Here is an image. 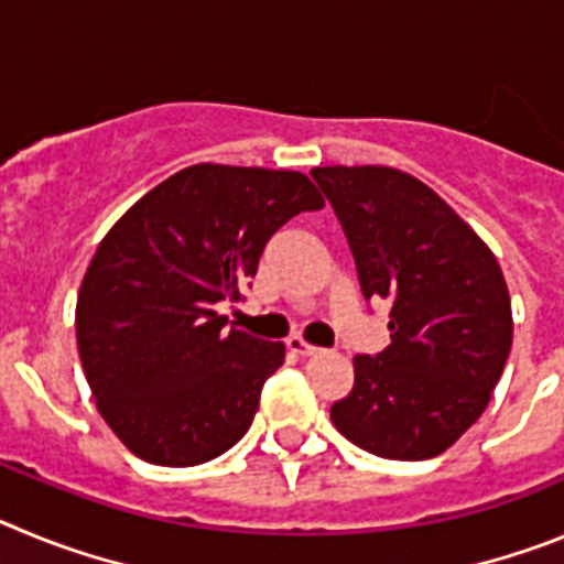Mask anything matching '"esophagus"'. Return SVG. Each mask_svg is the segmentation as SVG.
Wrapping results in <instances>:
<instances>
[{"instance_id": "1", "label": "esophagus", "mask_w": 564, "mask_h": 564, "mask_svg": "<svg viewBox=\"0 0 564 564\" xmlns=\"http://www.w3.org/2000/svg\"><path fill=\"white\" fill-rule=\"evenodd\" d=\"M288 350L291 352H296V356H302V358H311V356H318V347H313V344H307L305 338H299V336H291L288 338Z\"/></svg>"}]
</instances>
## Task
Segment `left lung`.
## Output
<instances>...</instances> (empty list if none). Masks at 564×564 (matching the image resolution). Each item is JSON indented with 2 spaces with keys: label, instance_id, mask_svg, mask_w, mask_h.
<instances>
[{
  "label": "left lung",
  "instance_id": "left-lung-1",
  "mask_svg": "<svg viewBox=\"0 0 564 564\" xmlns=\"http://www.w3.org/2000/svg\"><path fill=\"white\" fill-rule=\"evenodd\" d=\"M367 302L387 299L390 344L356 356L336 430L387 460H430L482 415L514 322L495 253L426 183L390 166H318Z\"/></svg>",
  "mask_w": 564,
  "mask_h": 564
}]
</instances>
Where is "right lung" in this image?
Listing matches in <instances>:
<instances>
[{"mask_svg":"<svg viewBox=\"0 0 564 564\" xmlns=\"http://www.w3.org/2000/svg\"><path fill=\"white\" fill-rule=\"evenodd\" d=\"M325 206L305 174L197 163L101 239L76 305L78 356L109 430L154 466H197L246 435L285 344L223 330L268 239Z\"/></svg>","mask_w":564,"mask_h":564,"instance_id":"right-lung-1","label":"right lung"}]
</instances>
